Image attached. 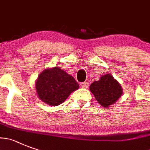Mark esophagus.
<instances>
[{"mask_svg":"<svg viewBox=\"0 0 150 150\" xmlns=\"http://www.w3.org/2000/svg\"><path fill=\"white\" fill-rule=\"evenodd\" d=\"M81 86H82V88H87L89 86V83L88 82H82V83H81Z\"/></svg>","mask_w":150,"mask_h":150,"instance_id":"1","label":"esophagus"}]
</instances>
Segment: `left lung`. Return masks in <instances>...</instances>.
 <instances>
[{
  "label": "left lung",
  "mask_w": 150,
  "mask_h": 150,
  "mask_svg": "<svg viewBox=\"0 0 150 150\" xmlns=\"http://www.w3.org/2000/svg\"><path fill=\"white\" fill-rule=\"evenodd\" d=\"M90 90L99 104L104 107L115 103L123 93L119 82L111 74H105L100 80L94 81L91 84Z\"/></svg>",
  "instance_id": "left-lung-1"
}]
</instances>
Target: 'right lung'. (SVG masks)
Listing matches in <instances>:
<instances>
[{"label": "right lung", "mask_w": 150, "mask_h": 150, "mask_svg": "<svg viewBox=\"0 0 150 150\" xmlns=\"http://www.w3.org/2000/svg\"><path fill=\"white\" fill-rule=\"evenodd\" d=\"M37 94L45 103L56 106L62 103L79 84L72 76L59 68L45 70L35 83Z\"/></svg>", "instance_id": "add662e5"}]
</instances>
